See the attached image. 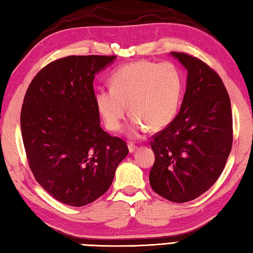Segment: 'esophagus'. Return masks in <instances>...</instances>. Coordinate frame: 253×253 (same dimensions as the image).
<instances>
[{
    "label": "esophagus",
    "mask_w": 253,
    "mask_h": 253,
    "mask_svg": "<svg viewBox=\"0 0 253 253\" xmlns=\"http://www.w3.org/2000/svg\"><path fill=\"white\" fill-rule=\"evenodd\" d=\"M127 147H128V152H130V153H133L135 150H137V146L134 144V143H130V144L127 145Z\"/></svg>",
    "instance_id": "34e87169"
}]
</instances>
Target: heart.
<instances>
[{
  "instance_id": "heart-1",
  "label": "heart",
  "mask_w": 253,
  "mask_h": 253,
  "mask_svg": "<svg viewBox=\"0 0 253 253\" xmlns=\"http://www.w3.org/2000/svg\"><path fill=\"white\" fill-rule=\"evenodd\" d=\"M111 88H99L94 101L108 130L122 126L127 107L131 137L163 128L174 120L183 94V75L171 63L140 60L122 66L110 77Z\"/></svg>"
}]
</instances>
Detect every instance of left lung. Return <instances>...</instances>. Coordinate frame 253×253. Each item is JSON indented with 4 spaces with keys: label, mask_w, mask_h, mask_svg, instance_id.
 <instances>
[{
    "label": "left lung",
    "mask_w": 253,
    "mask_h": 253,
    "mask_svg": "<svg viewBox=\"0 0 253 253\" xmlns=\"http://www.w3.org/2000/svg\"><path fill=\"white\" fill-rule=\"evenodd\" d=\"M187 69L177 116L151 141L155 162L152 189L169 202L186 203L211 187L232 147V113L221 78L201 59L171 51Z\"/></svg>",
    "instance_id": "obj_1"
}]
</instances>
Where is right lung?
<instances>
[{"instance_id": "obj_1", "label": "right lung", "mask_w": 253, "mask_h": 253, "mask_svg": "<svg viewBox=\"0 0 253 253\" xmlns=\"http://www.w3.org/2000/svg\"><path fill=\"white\" fill-rule=\"evenodd\" d=\"M116 56H68L38 73L24 97L21 128L28 165L50 196L82 207L112 184L126 143L100 126L93 79Z\"/></svg>"}]
</instances>
